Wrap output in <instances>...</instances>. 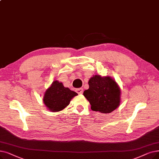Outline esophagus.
I'll return each mask as SVG.
<instances>
[{
    "label": "esophagus",
    "instance_id": "34e87169",
    "mask_svg": "<svg viewBox=\"0 0 159 159\" xmlns=\"http://www.w3.org/2000/svg\"><path fill=\"white\" fill-rule=\"evenodd\" d=\"M76 92H77L79 94H82V93H83V88H80L77 89H76Z\"/></svg>",
    "mask_w": 159,
    "mask_h": 159
}]
</instances>
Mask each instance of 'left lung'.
Returning <instances> with one entry per match:
<instances>
[{"mask_svg":"<svg viewBox=\"0 0 159 159\" xmlns=\"http://www.w3.org/2000/svg\"><path fill=\"white\" fill-rule=\"evenodd\" d=\"M89 88L83 93L93 111L108 114L120 104L121 90L116 82L110 77L95 75L88 81Z\"/></svg>","mask_w":159,"mask_h":159,"instance_id":"obj_1","label":"left lung"}]
</instances>
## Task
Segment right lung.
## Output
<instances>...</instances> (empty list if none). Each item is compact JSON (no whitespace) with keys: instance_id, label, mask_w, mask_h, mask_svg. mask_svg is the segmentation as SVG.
<instances>
[{"instance_id":"add662e5","label":"right lung","mask_w":159,"mask_h":159,"mask_svg":"<svg viewBox=\"0 0 159 159\" xmlns=\"http://www.w3.org/2000/svg\"><path fill=\"white\" fill-rule=\"evenodd\" d=\"M78 94L64 86L61 82L54 80L45 91L43 102L52 112H58L65 108L75 96Z\"/></svg>"}]
</instances>
